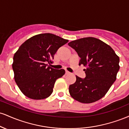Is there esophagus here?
Here are the masks:
<instances>
[{
    "mask_svg": "<svg viewBox=\"0 0 129 129\" xmlns=\"http://www.w3.org/2000/svg\"><path fill=\"white\" fill-rule=\"evenodd\" d=\"M70 73H71L70 72H69V71H67V70L66 71V75H69V74H70Z\"/></svg>",
    "mask_w": 129,
    "mask_h": 129,
    "instance_id": "esophagus-1",
    "label": "esophagus"
}]
</instances>
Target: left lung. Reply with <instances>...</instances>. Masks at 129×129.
<instances>
[{"label": "left lung", "instance_id": "1", "mask_svg": "<svg viewBox=\"0 0 129 129\" xmlns=\"http://www.w3.org/2000/svg\"><path fill=\"white\" fill-rule=\"evenodd\" d=\"M81 58L79 65L87 67L85 78L76 76V82L69 86L71 96L82 103L101 99L116 79L119 58L112 47L101 40L88 37L68 44Z\"/></svg>", "mask_w": 129, "mask_h": 129}]
</instances>
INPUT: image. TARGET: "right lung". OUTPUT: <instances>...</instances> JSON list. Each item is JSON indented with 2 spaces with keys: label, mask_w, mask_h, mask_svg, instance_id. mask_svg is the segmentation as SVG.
<instances>
[{
  "label": "right lung",
  "mask_w": 129,
  "mask_h": 129,
  "mask_svg": "<svg viewBox=\"0 0 129 129\" xmlns=\"http://www.w3.org/2000/svg\"><path fill=\"white\" fill-rule=\"evenodd\" d=\"M69 41L51 33L39 34L24 42L13 57L12 65L19 89L33 100L50 96L56 79L66 72L48 66L60 47Z\"/></svg>",
  "instance_id": "1"
}]
</instances>
